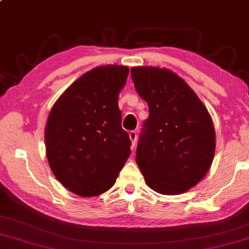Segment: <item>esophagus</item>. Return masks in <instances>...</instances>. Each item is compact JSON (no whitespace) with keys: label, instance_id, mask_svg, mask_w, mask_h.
I'll use <instances>...</instances> for the list:
<instances>
[{"label":"esophagus","instance_id":"34e87169","mask_svg":"<svg viewBox=\"0 0 249 249\" xmlns=\"http://www.w3.org/2000/svg\"><path fill=\"white\" fill-rule=\"evenodd\" d=\"M129 135V139L132 141V148L134 150V146H135V143H136V140H137V133L135 131H131L128 133Z\"/></svg>","mask_w":249,"mask_h":249}]
</instances>
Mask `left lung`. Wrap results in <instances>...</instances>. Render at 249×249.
<instances>
[{
    "label": "left lung",
    "instance_id": "left-lung-1",
    "mask_svg": "<svg viewBox=\"0 0 249 249\" xmlns=\"http://www.w3.org/2000/svg\"><path fill=\"white\" fill-rule=\"evenodd\" d=\"M131 77L148 105L137 143V165L154 191L182 194L213 163L216 135L210 115L184 80L168 69L134 67Z\"/></svg>",
    "mask_w": 249,
    "mask_h": 249
}]
</instances>
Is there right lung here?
Listing matches in <instances>:
<instances>
[{"instance_id":"1","label":"right lung","mask_w":249,"mask_h":249,"mask_svg":"<svg viewBox=\"0 0 249 249\" xmlns=\"http://www.w3.org/2000/svg\"><path fill=\"white\" fill-rule=\"evenodd\" d=\"M127 76V67H96L51 108L44 132L48 161L60 183L78 196H98L112 188L131 154L118 108Z\"/></svg>"}]
</instances>
